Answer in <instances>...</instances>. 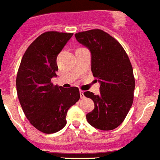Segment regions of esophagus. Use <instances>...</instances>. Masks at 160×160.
Masks as SVG:
<instances>
[{
	"mask_svg": "<svg viewBox=\"0 0 160 160\" xmlns=\"http://www.w3.org/2000/svg\"><path fill=\"white\" fill-rule=\"evenodd\" d=\"M79 92H80V96H81V98H82H82L85 97V96H84V92L83 91L80 90Z\"/></svg>",
	"mask_w": 160,
	"mask_h": 160,
	"instance_id": "obj_1",
	"label": "esophagus"
}]
</instances>
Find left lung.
I'll use <instances>...</instances> for the list:
<instances>
[{"instance_id": "8db88e82", "label": "left lung", "mask_w": 160, "mask_h": 160, "mask_svg": "<svg viewBox=\"0 0 160 160\" xmlns=\"http://www.w3.org/2000/svg\"><path fill=\"white\" fill-rule=\"evenodd\" d=\"M77 41L90 50L91 70L100 84V94L84 92L93 100L94 110L86 114L90 125L102 131L118 128L133 103L134 78L128 56L122 46L100 29L75 34Z\"/></svg>"}]
</instances>
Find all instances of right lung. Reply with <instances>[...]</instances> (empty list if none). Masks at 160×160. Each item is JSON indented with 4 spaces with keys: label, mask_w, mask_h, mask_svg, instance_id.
Returning a JSON list of instances; mask_svg holds the SVG:
<instances>
[{
    "label": "right lung",
    "mask_w": 160,
    "mask_h": 160,
    "mask_svg": "<svg viewBox=\"0 0 160 160\" xmlns=\"http://www.w3.org/2000/svg\"><path fill=\"white\" fill-rule=\"evenodd\" d=\"M73 33L47 32L36 38L22 59L16 78L18 99L30 124L46 134L55 133L67 124L68 109L80 98L77 87L53 85L57 58Z\"/></svg>",
    "instance_id": "obj_1"
}]
</instances>
